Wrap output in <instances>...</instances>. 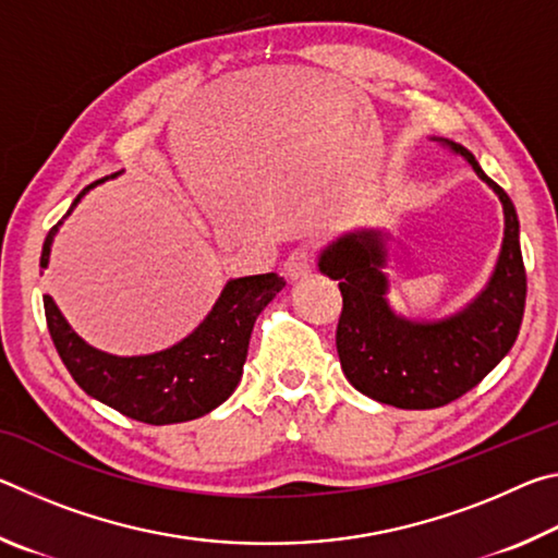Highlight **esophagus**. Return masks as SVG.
Here are the masks:
<instances>
[{
  "label": "esophagus",
  "instance_id": "1",
  "mask_svg": "<svg viewBox=\"0 0 558 558\" xmlns=\"http://www.w3.org/2000/svg\"><path fill=\"white\" fill-rule=\"evenodd\" d=\"M282 270L290 280H302L313 272V253L307 248H295L282 263Z\"/></svg>",
  "mask_w": 558,
  "mask_h": 558
}]
</instances>
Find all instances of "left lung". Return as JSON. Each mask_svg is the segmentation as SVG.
Segmentation results:
<instances>
[{"label": "left lung", "instance_id": "obj_1", "mask_svg": "<svg viewBox=\"0 0 558 558\" xmlns=\"http://www.w3.org/2000/svg\"><path fill=\"white\" fill-rule=\"evenodd\" d=\"M433 143L468 159L505 211L493 276L465 307L440 319L396 313L386 300L391 282L384 270L391 233L381 229L347 231L317 256L319 272L339 280L342 292L337 352L344 376L356 391L396 409H438L468 393L507 356L524 315L526 272L512 199L465 147L442 137Z\"/></svg>", "mask_w": 558, "mask_h": 558}]
</instances>
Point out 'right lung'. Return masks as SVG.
Instances as JSON below:
<instances>
[{"label": "right lung", "instance_id": "right-lung-1", "mask_svg": "<svg viewBox=\"0 0 558 558\" xmlns=\"http://www.w3.org/2000/svg\"><path fill=\"white\" fill-rule=\"evenodd\" d=\"M108 179H98L83 189L63 219L46 235L41 268H49L51 245L61 223L93 186ZM282 288L286 280L278 272L233 278L226 282L211 313L192 335L162 352L137 356H118L90 347L73 332L51 295H44V310L56 352L83 391L128 418L167 426L199 418L235 391L256 317Z\"/></svg>", "mask_w": 558, "mask_h": 558}]
</instances>
